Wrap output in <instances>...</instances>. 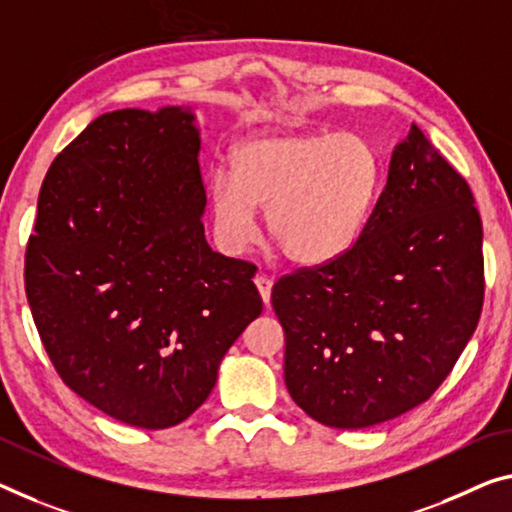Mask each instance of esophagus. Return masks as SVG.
I'll list each match as a JSON object with an SVG mask.
<instances>
[{
    "mask_svg": "<svg viewBox=\"0 0 512 512\" xmlns=\"http://www.w3.org/2000/svg\"><path fill=\"white\" fill-rule=\"evenodd\" d=\"M254 283H256L258 293H261V300H263V304H270V295H272V279H270V277H265V274H256Z\"/></svg>",
    "mask_w": 512,
    "mask_h": 512,
    "instance_id": "esophagus-1",
    "label": "esophagus"
}]
</instances>
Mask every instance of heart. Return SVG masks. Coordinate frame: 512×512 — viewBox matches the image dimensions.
<instances>
[{
	"label": "heart",
	"mask_w": 512,
	"mask_h": 512,
	"mask_svg": "<svg viewBox=\"0 0 512 512\" xmlns=\"http://www.w3.org/2000/svg\"><path fill=\"white\" fill-rule=\"evenodd\" d=\"M380 164L364 139L348 132H286L242 141L231 171L210 180L217 242L242 254L256 238V208L283 254L322 265L355 245L373 208Z\"/></svg>",
	"instance_id": "heart-1"
}]
</instances>
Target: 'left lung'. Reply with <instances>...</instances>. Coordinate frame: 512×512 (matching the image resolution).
<instances>
[{"label":"left lung","mask_w":512,"mask_h":512,"mask_svg":"<svg viewBox=\"0 0 512 512\" xmlns=\"http://www.w3.org/2000/svg\"><path fill=\"white\" fill-rule=\"evenodd\" d=\"M483 290L474 194L412 125L355 245L274 283L288 393L311 419L341 430L410 412L465 350Z\"/></svg>","instance_id":"8db88e82"}]
</instances>
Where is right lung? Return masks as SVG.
<instances>
[{"instance_id": "1", "label": "right lung", "mask_w": 512, "mask_h": 512, "mask_svg": "<svg viewBox=\"0 0 512 512\" xmlns=\"http://www.w3.org/2000/svg\"><path fill=\"white\" fill-rule=\"evenodd\" d=\"M192 109H116L57 155L38 196L25 288L54 368L128 426L162 430L206 403L263 311L256 265L212 251Z\"/></svg>"}]
</instances>
